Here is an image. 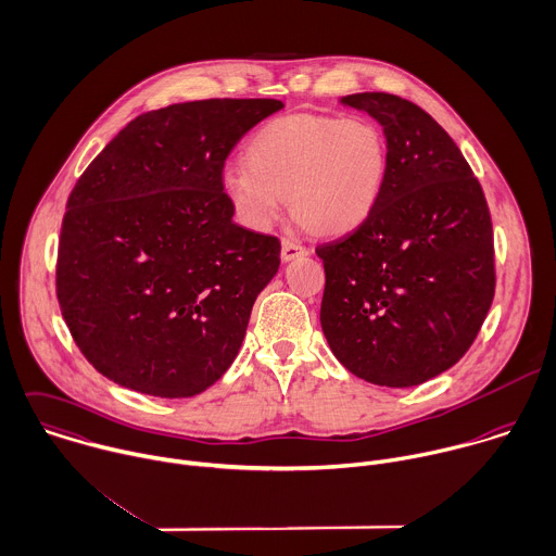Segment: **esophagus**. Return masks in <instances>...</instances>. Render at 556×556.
I'll list each match as a JSON object with an SVG mask.
<instances>
[{
    "label": "esophagus",
    "instance_id": "34e87169",
    "mask_svg": "<svg viewBox=\"0 0 556 556\" xmlns=\"http://www.w3.org/2000/svg\"><path fill=\"white\" fill-rule=\"evenodd\" d=\"M304 254H308V250L300 243V241H293V239H282V252H280V256H282V261H293V258H298V256H304Z\"/></svg>",
    "mask_w": 556,
    "mask_h": 556
}]
</instances>
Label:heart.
I'll use <instances>...</instances> for the list:
<instances>
[{
    "label": "heart",
    "instance_id": "b5f03b06",
    "mask_svg": "<svg viewBox=\"0 0 556 556\" xmlns=\"http://www.w3.org/2000/svg\"><path fill=\"white\" fill-rule=\"evenodd\" d=\"M248 164L224 168V189L241 222L267 230L291 206L326 235L358 228L369 217L386 175V142L367 118L285 116L263 127Z\"/></svg>",
    "mask_w": 556,
    "mask_h": 556
}]
</instances>
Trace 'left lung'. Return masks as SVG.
<instances>
[{"mask_svg": "<svg viewBox=\"0 0 556 556\" xmlns=\"http://www.w3.org/2000/svg\"><path fill=\"white\" fill-rule=\"evenodd\" d=\"M341 103L386 136V175L369 217L317 245L321 328L339 363L377 386L409 388L451 369L494 300V232L481 184L451 136L388 92Z\"/></svg>", "mask_w": 556, "mask_h": 556, "instance_id": "8db88e82", "label": "left lung"}]
</instances>
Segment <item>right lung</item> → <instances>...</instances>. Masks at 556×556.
Returning a JSON list of instances; mask_svg holds the SVG:
<instances>
[{"label": "right lung", "instance_id": "right-lung-1", "mask_svg": "<svg viewBox=\"0 0 556 556\" xmlns=\"http://www.w3.org/2000/svg\"><path fill=\"white\" fill-rule=\"evenodd\" d=\"M276 99H204L134 118L84 170L62 219L55 293L84 358L184 399L239 354L280 241L232 222L224 162Z\"/></svg>", "mask_w": 556, "mask_h": 556}]
</instances>
